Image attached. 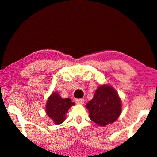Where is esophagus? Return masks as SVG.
<instances>
[{"mask_svg": "<svg viewBox=\"0 0 157 157\" xmlns=\"http://www.w3.org/2000/svg\"><path fill=\"white\" fill-rule=\"evenodd\" d=\"M75 102L78 103V104H83L84 102V99L81 98V99H75Z\"/></svg>", "mask_w": 157, "mask_h": 157, "instance_id": "1", "label": "esophagus"}]
</instances>
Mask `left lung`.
<instances>
[{"label": "left lung", "instance_id": "left-lung-1", "mask_svg": "<svg viewBox=\"0 0 157 157\" xmlns=\"http://www.w3.org/2000/svg\"><path fill=\"white\" fill-rule=\"evenodd\" d=\"M86 107L89 111L90 119L102 126L115 122L121 112V102L118 94L111 86L107 85L96 90L93 99Z\"/></svg>", "mask_w": 157, "mask_h": 157}]
</instances>
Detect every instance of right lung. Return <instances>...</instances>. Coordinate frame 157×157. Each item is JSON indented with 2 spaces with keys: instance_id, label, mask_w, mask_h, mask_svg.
<instances>
[{
  "instance_id": "right-lung-1",
  "label": "right lung",
  "mask_w": 157,
  "mask_h": 157,
  "mask_svg": "<svg viewBox=\"0 0 157 157\" xmlns=\"http://www.w3.org/2000/svg\"><path fill=\"white\" fill-rule=\"evenodd\" d=\"M74 105V103L71 102V99H63L60 97L59 94L54 92L48 99L46 111L56 124H59L64 121L65 115L68 109Z\"/></svg>"
}]
</instances>
